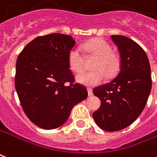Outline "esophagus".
I'll return each instance as SVG.
<instances>
[{"instance_id": "34e87169", "label": "esophagus", "mask_w": 157, "mask_h": 157, "mask_svg": "<svg viewBox=\"0 0 157 157\" xmlns=\"http://www.w3.org/2000/svg\"><path fill=\"white\" fill-rule=\"evenodd\" d=\"M87 92H88V96H92V89L91 88H87Z\"/></svg>"}]
</instances>
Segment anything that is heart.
I'll return each instance as SVG.
<instances>
[{
	"instance_id": "obj_1",
	"label": "heart",
	"mask_w": 157,
	"mask_h": 157,
	"mask_svg": "<svg viewBox=\"0 0 157 157\" xmlns=\"http://www.w3.org/2000/svg\"><path fill=\"white\" fill-rule=\"evenodd\" d=\"M89 55L96 56L92 63L93 71L82 72L76 75L75 81L79 84L93 86L101 83L105 78L112 77L118 73L121 67L120 56L111 50L106 40L95 38L82 46ZM68 66L73 72L79 73L84 67V58L78 48L74 47L68 54Z\"/></svg>"
}]
</instances>
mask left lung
I'll return each instance as SVG.
<instances>
[{"mask_svg":"<svg viewBox=\"0 0 157 157\" xmlns=\"http://www.w3.org/2000/svg\"><path fill=\"white\" fill-rule=\"evenodd\" d=\"M121 56V69L111 82L94 88L101 106L93 113L97 126L107 132L126 128L137 119L151 90L149 60L137 43L124 36L113 35Z\"/></svg>","mask_w":157,"mask_h":157,"instance_id":"left-lung-1","label":"left lung"}]
</instances>
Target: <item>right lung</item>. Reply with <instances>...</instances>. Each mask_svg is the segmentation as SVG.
Here are the masks:
<instances>
[{"instance_id":"1","label":"right lung","mask_w":157,"mask_h":157,"mask_svg":"<svg viewBox=\"0 0 157 157\" xmlns=\"http://www.w3.org/2000/svg\"><path fill=\"white\" fill-rule=\"evenodd\" d=\"M75 43L72 36L60 33L38 36L17 58L16 90L25 115L40 128L62 126L72 108L87 97L85 86L73 83L68 66V54Z\"/></svg>"}]
</instances>
